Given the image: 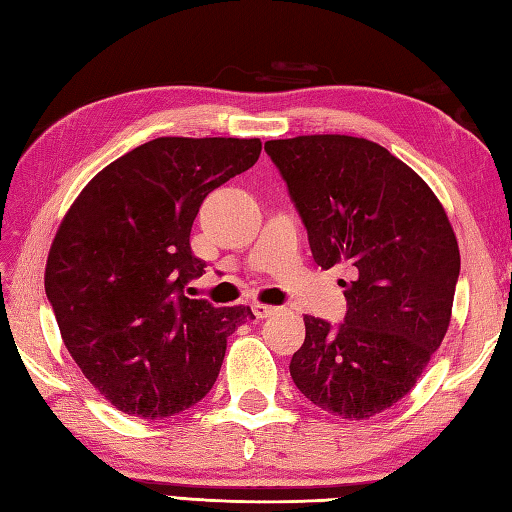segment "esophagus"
<instances>
[{
	"label": "esophagus",
	"mask_w": 512,
	"mask_h": 512,
	"mask_svg": "<svg viewBox=\"0 0 512 512\" xmlns=\"http://www.w3.org/2000/svg\"><path fill=\"white\" fill-rule=\"evenodd\" d=\"M253 312H255V317L257 319H268V317H275V314L279 312V308L277 306H266V303H253Z\"/></svg>",
	"instance_id": "esophagus-1"
}]
</instances>
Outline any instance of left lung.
<instances>
[{
  "mask_svg": "<svg viewBox=\"0 0 512 512\" xmlns=\"http://www.w3.org/2000/svg\"><path fill=\"white\" fill-rule=\"evenodd\" d=\"M321 268L347 264L339 325L306 314L290 376L314 405L363 420L416 385L451 321L460 250L416 171L372 140L323 134L268 140Z\"/></svg>",
  "mask_w": 512,
  "mask_h": 512,
  "instance_id": "left-lung-1",
  "label": "left lung"
}]
</instances>
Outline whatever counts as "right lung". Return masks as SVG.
<instances>
[{
	"label": "right lung",
	"instance_id": "right-lung-1",
	"mask_svg": "<svg viewBox=\"0 0 512 512\" xmlns=\"http://www.w3.org/2000/svg\"><path fill=\"white\" fill-rule=\"evenodd\" d=\"M259 154V138L149 140L63 217L46 295L74 363L116 409L162 420L193 407L215 385L228 336L255 319L184 290L206 268L189 242L200 204Z\"/></svg>",
	"mask_w": 512,
	"mask_h": 512
}]
</instances>
